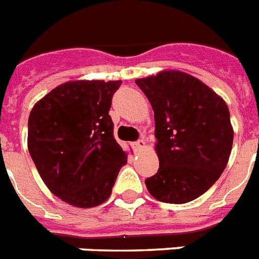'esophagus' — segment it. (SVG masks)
<instances>
[{"label":"esophagus","mask_w":259,"mask_h":259,"mask_svg":"<svg viewBox=\"0 0 259 259\" xmlns=\"http://www.w3.org/2000/svg\"><path fill=\"white\" fill-rule=\"evenodd\" d=\"M147 147V144H145V140H139V142L134 143V148L136 149V151H143V149Z\"/></svg>","instance_id":"34e87169"}]
</instances>
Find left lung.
Returning <instances> with one entry per match:
<instances>
[{
  "label": "left lung",
  "instance_id": "left-lung-1",
  "mask_svg": "<svg viewBox=\"0 0 259 259\" xmlns=\"http://www.w3.org/2000/svg\"><path fill=\"white\" fill-rule=\"evenodd\" d=\"M135 83L155 114L159 170L145 180L156 200L193 201L219 180L229 161L233 131L228 104L200 79L164 70Z\"/></svg>",
  "mask_w": 259,
  "mask_h": 259
}]
</instances>
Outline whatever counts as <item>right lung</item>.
<instances>
[{"label": "right lung", "instance_id": "right-lung-1", "mask_svg": "<svg viewBox=\"0 0 259 259\" xmlns=\"http://www.w3.org/2000/svg\"><path fill=\"white\" fill-rule=\"evenodd\" d=\"M121 80H72L51 90L29 116L27 148L53 194L75 208L111 196L127 153L114 139L108 111Z\"/></svg>", "mask_w": 259, "mask_h": 259}]
</instances>
